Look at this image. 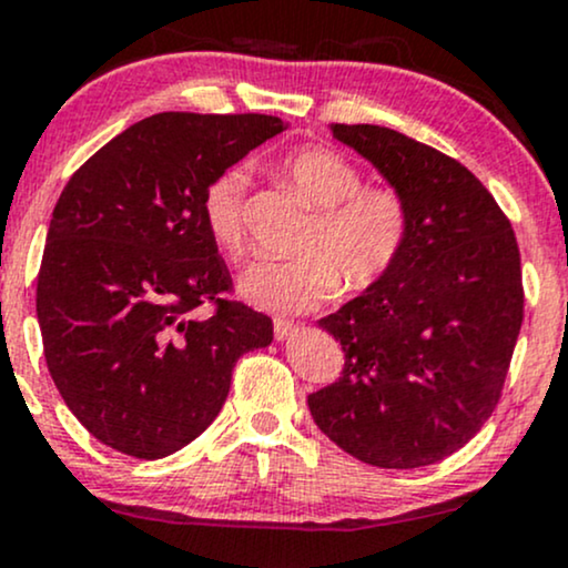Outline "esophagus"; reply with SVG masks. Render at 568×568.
<instances>
[{
	"label": "esophagus",
	"instance_id": "34e87169",
	"mask_svg": "<svg viewBox=\"0 0 568 568\" xmlns=\"http://www.w3.org/2000/svg\"><path fill=\"white\" fill-rule=\"evenodd\" d=\"M298 334V325L291 323V321H275V338L277 342H285V338H293Z\"/></svg>",
	"mask_w": 568,
	"mask_h": 568
}]
</instances>
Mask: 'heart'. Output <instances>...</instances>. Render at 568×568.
I'll use <instances>...</instances> for the list:
<instances>
[{"label": "heart", "mask_w": 568, "mask_h": 568, "mask_svg": "<svg viewBox=\"0 0 568 568\" xmlns=\"http://www.w3.org/2000/svg\"><path fill=\"white\" fill-rule=\"evenodd\" d=\"M312 207L293 262H256L237 280L245 302L280 315L310 312L344 288H366L393 270L408 237L406 202L393 189L361 186V171L325 146H304L280 162ZM247 168H226L202 194V221L221 251H243Z\"/></svg>", "instance_id": "heart-1"}]
</instances>
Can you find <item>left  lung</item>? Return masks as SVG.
<instances>
[{"instance_id":"obj_1","label":"left lung","mask_w":568,"mask_h":568,"mask_svg":"<svg viewBox=\"0 0 568 568\" xmlns=\"http://www.w3.org/2000/svg\"><path fill=\"white\" fill-rule=\"evenodd\" d=\"M331 133L400 194L408 237L387 275L317 321L342 344L344 368L306 406L366 465H435L497 408L524 321L518 243L462 162L379 125Z\"/></svg>"}]
</instances>
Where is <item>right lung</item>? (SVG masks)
Listing matches in <instances>:
<instances>
[{
    "instance_id": "obj_1",
    "label": "right lung",
    "mask_w": 568,
    "mask_h": 568,
    "mask_svg": "<svg viewBox=\"0 0 568 568\" xmlns=\"http://www.w3.org/2000/svg\"><path fill=\"white\" fill-rule=\"evenodd\" d=\"M285 128L266 114L146 116L58 197L37 277L44 361L103 446L139 459L184 448L219 416L237 357L272 342L270 317L221 298L232 277L202 194Z\"/></svg>"
}]
</instances>
